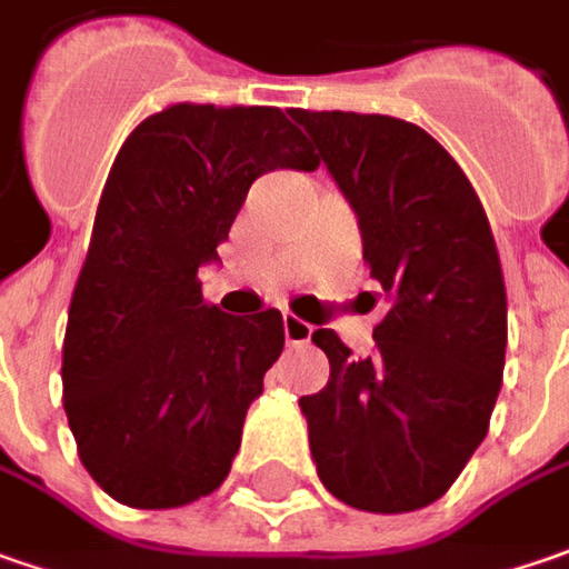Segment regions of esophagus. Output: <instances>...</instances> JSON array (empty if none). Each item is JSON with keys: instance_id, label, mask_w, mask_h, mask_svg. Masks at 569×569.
<instances>
[{"instance_id": "34e87169", "label": "esophagus", "mask_w": 569, "mask_h": 569, "mask_svg": "<svg viewBox=\"0 0 569 569\" xmlns=\"http://www.w3.org/2000/svg\"><path fill=\"white\" fill-rule=\"evenodd\" d=\"M311 325H306V321H299L296 315H283V337L289 347H299V343H309L311 340Z\"/></svg>"}]
</instances>
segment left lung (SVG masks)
<instances>
[{
    "instance_id": "left-lung-1",
    "label": "left lung",
    "mask_w": 569,
    "mask_h": 569,
    "mask_svg": "<svg viewBox=\"0 0 569 569\" xmlns=\"http://www.w3.org/2000/svg\"><path fill=\"white\" fill-rule=\"evenodd\" d=\"M357 212L382 286L372 357L328 328L311 340L331 379L299 398L321 483L347 507L410 512L439 500L475 456L503 382L507 286L481 200L417 123L289 111Z\"/></svg>"
}]
</instances>
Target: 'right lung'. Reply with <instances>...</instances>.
<instances>
[{
    "instance_id": "right-lung-1",
    "label": "right lung",
    "mask_w": 569,
    "mask_h": 569,
    "mask_svg": "<svg viewBox=\"0 0 569 569\" xmlns=\"http://www.w3.org/2000/svg\"><path fill=\"white\" fill-rule=\"evenodd\" d=\"M277 168H318L280 108L171 104L113 159L69 306L62 405L86 471L117 503L184 507L232 468L283 353V315L207 306L197 273Z\"/></svg>"
}]
</instances>
